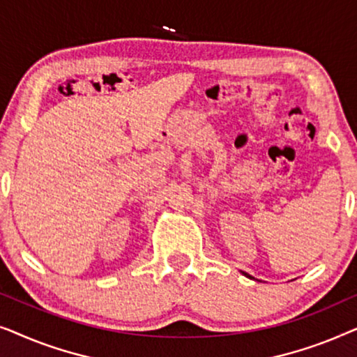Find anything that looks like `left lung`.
<instances>
[{"label":"left lung","instance_id":"1","mask_svg":"<svg viewBox=\"0 0 357 357\" xmlns=\"http://www.w3.org/2000/svg\"><path fill=\"white\" fill-rule=\"evenodd\" d=\"M242 275H243V276H247V278H253V276H250V275H247L245 271H242Z\"/></svg>","mask_w":357,"mask_h":357}]
</instances>
